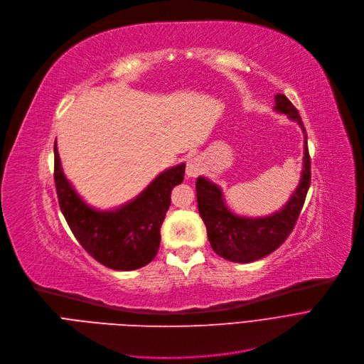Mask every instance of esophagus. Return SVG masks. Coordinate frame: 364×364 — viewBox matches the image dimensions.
Instances as JSON below:
<instances>
[{
    "label": "esophagus",
    "mask_w": 364,
    "mask_h": 364,
    "mask_svg": "<svg viewBox=\"0 0 364 364\" xmlns=\"http://www.w3.org/2000/svg\"><path fill=\"white\" fill-rule=\"evenodd\" d=\"M203 170H204V164H203L201 159L194 157V159H191V160H188L185 173H186L188 178H197L198 175H201Z\"/></svg>",
    "instance_id": "1"
}]
</instances>
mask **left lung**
<instances>
[{"mask_svg": "<svg viewBox=\"0 0 364 364\" xmlns=\"http://www.w3.org/2000/svg\"><path fill=\"white\" fill-rule=\"evenodd\" d=\"M274 99V111L295 121L304 133L301 179L282 209L259 218L237 215L230 209L222 188L218 183L204 176H198L196 182L198 212L207 228L210 246L219 256L231 262L249 264L280 247L295 227L309 188L311 163L306 146V132L301 115L284 95L279 93Z\"/></svg>", "mask_w": 364, "mask_h": 364, "instance_id": "obj_1", "label": "left lung"}]
</instances>
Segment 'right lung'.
<instances>
[{"label":"right lung","mask_w":364,"mask_h":364,"mask_svg":"<svg viewBox=\"0 0 364 364\" xmlns=\"http://www.w3.org/2000/svg\"><path fill=\"white\" fill-rule=\"evenodd\" d=\"M183 175L185 163L168 167L130 201L102 210L85 203L65 176L55 142V182L60 210L85 252L111 269L133 271L155 257L171 189L182 183Z\"/></svg>","instance_id":"1"}]
</instances>
